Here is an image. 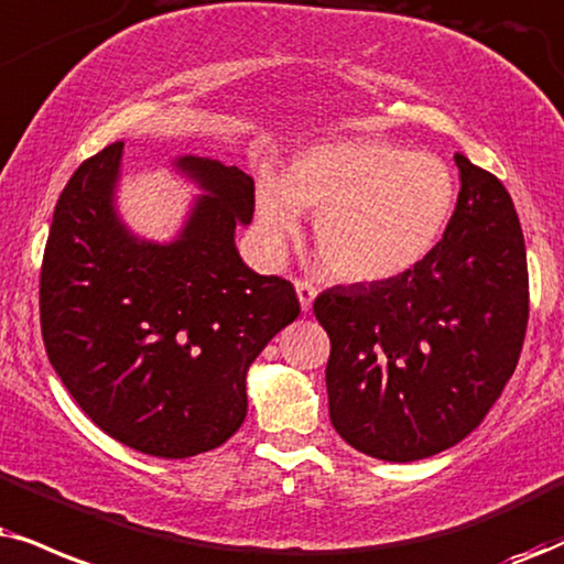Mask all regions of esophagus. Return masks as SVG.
I'll list each match as a JSON object with an SVG mask.
<instances>
[{
  "instance_id": "esophagus-1",
  "label": "esophagus",
  "mask_w": 564,
  "mask_h": 564,
  "mask_svg": "<svg viewBox=\"0 0 564 564\" xmlns=\"http://www.w3.org/2000/svg\"><path fill=\"white\" fill-rule=\"evenodd\" d=\"M295 293H297V301H301V308L303 311H311V305H314V297H316V284L308 282V280H295Z\"/></svg>"
}]
</instances>
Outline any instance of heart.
<instances>
[{
  "instance_id": "b5f03b06",
  "label": "heart",
  "mask_w": 564,
  "mask_h": 564,
  "mask_svg": "<svg viewBox=\"0 0 564 564\" xmlns=\"http://www.w3.org/2000/svg\"><path fill=\"white\" fill-rule=\"evenodd\" d=\"M455 204L457 180L442 156L377 138L318 143L288 166L284 185L259 180L267 238H293L301 212L311 214L318 256L345 282H384L419 267L447 232Z\"/></svg>"
}]
</instances>
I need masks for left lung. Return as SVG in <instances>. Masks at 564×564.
<instances>
[{
  "mask_svg": "<svg viewBox=\"0 0 564 564\" xmlns=\"http://www.w3.org/2000/svg\"><path fill=\"white\" fill-rule=\"evenodd\" d=\"M455 164L457 206L429 259L314 303L332 343V426L379 460H423L463 442L523 350L528 263L516 206L491 172L463 154Z\"/></svg>",
  "mask_w": 564,
  "mask_h": 564,
  "instance_id": "obj_1",
  "label": "left lung"
}]
</instances>
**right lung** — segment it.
<instances>
[{"mask_svg":"<svg viewBox=\"0 0 564 564\" xmlns=\"http://www.w3.org/2000/svg\"><path fill=\"white\" fill-rule=\"evenodd\" d=\"M124 143L83 162L57 200L41 263V335L83 413L154 457L225 444L248 413L246 377L301 314L295 288L242 263L235 227L253 219V177L180 156L200 187L175 240H143L117 214Z\"/></svg>","mask_w":564,"mask_h":564,"instance_id":"1","label":"right lung"}]
</instances>
